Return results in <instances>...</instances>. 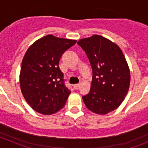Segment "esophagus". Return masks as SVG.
Wrapping results in <instances>:
<instances>
[{
	"instance_id": "obj_1",
	"label": "esophagus",
	"mask_w": 148,
	"mask_h": 148,
	"mask_svg": "<svg viewBox=\"0 0 148 148\" xmlns=\"http://www.w3.org/2000/svg\"><path fill=\"white\" fill-rule=\"evenodd\" d=\"M80 85H81V84H75V85H74V89H75V90H78V89L79 88V87H80Z\"/></svg>"
}]
</instances>
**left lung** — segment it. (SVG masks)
<instances>
[{
    "label": "left lung",
    "instance_id": "left-lung-1",
    "mask_svg": "<svg viewBox=\"0 0 148 148\" xmlns=\"http://www.w3.org/2000/svg\"><path fill=\"white\" fill-rule=\"evenodd\" d=\"M77 44L85 51L92 70V84L82 97L87 109L104 115L118 108L130 83L125 57L117 44L99 35L80 39Z\"/></svg>",
    "mask_w": 148,
    "mask_h": 148
}]
</instances>
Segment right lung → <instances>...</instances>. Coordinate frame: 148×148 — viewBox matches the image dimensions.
<instances>
[{
	"instance_id": "right-lung-1",
	"label": "right lung",
	"mask_w": 148,
	"mask_h": 148,
	"mask_svg": "<svg viewBox=\"0 0 148 148\" xmlns=\"http://www.w3.org/2000/svg\"><path fill=\"white\" fill-rule=\"evenodd\" d=\"M76 41L48 35L35 41L26 52L20 73L21 90L38 113L52 115L65 105L70 90L64 85L58 64L64 53Z\"/></svg>"
}]
</instances>
